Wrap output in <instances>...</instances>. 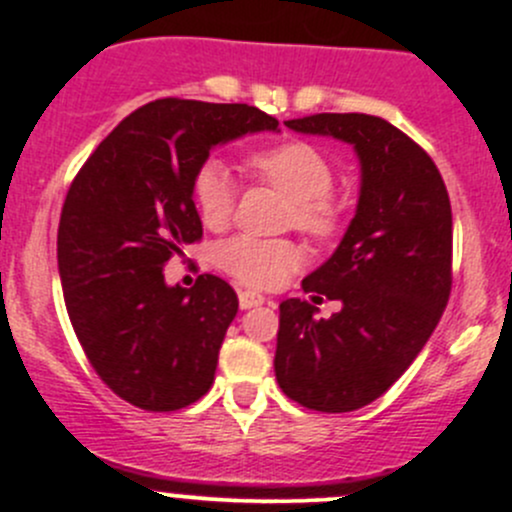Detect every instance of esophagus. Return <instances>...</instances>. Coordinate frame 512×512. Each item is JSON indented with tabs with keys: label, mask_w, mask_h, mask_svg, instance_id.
<instances>
[{
	"label": "esophagus",
	"mask_w": 512,
	"mask_h": 512,
	"mask_svg": "<svg viewBox=\"0 0 512 512\" xmlns=\"http://www.w3.org/2000/svg\"><path fill=\"white\" fill-rule=\"evenodd\" d=\"M240 309H252V307H260V304H265V297H262L260 292H255V289H240Z\"/></svg>",
	"instance_id": "obj_1"
}]
</instances>
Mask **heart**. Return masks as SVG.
Returning a JSON list of instances; mask_svg holds the SVG:
<instances>
[{
	"label": "heart",
	"instance_id": "obj_1",
	"mask_svg": "<svg viewBox=\"0 0 512 512\" xmlns=\"http://www.w3.org/2000/svg\"><path fill=\"white\" fill-rule=\"evenodd\" d=\"M257 178L275 185L292 200L289 220L312 237H329L339 227V205L329 198L334 168L319 148L302 141H287L247 158ZM193 200L200 220L210 230L230 223L237 188L223 160L208 158L193 175ZM302 262V252L292 240H262L237 235L218 247V265L237 282L257 289L280 287Z\"/></svg>",
	"mask_w": 512,
	"mask_h": 512
}]
</instances>
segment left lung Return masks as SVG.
Here are the masks:
<instances>
[{
  "label": "left lung",
  "instance_id": "obj_1",
  "mask_svg": "<svg viewBox=\"0 0 512 512\" xmlns=\"http://www.w3.org/2000/svg\"><path fill=\"white\" fill-rule=\"evenodd\" d=\"M285 126L349 143L359 158L352 223L302 282L342 309L317 319V307L285 299L275 352L289 399L344 414L379 399L436 329L451 294V200L428 153L384 118L317 113Z\"/></svg>",
  "mask_w": 512,
  "mask_h": 512
}]
</instances>
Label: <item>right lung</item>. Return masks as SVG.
Segmentation results:
<instances>
[{
    "mask_svg": "<svg viewBox=\"0 0 512 512\" xmlns=\"http://www.w3.org/2000/svg\"><path fill=\"white\" fill-rule=\"evenodd\" d=\"M260 131L280 123L247 103L160 98L123 118L71 183L56 240L66 312L103 384L138 409H185L213 386L235 289L215 275L170 287L163 267L203 237L195 170Z\"/></svg>",
    "mask_w": 512,
    "mask_h": 512,
    "instance_id": "1",
    "label": "right lung"
}]
</instances>
